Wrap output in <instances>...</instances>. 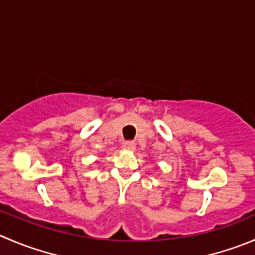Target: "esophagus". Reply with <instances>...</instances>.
Returning <instances> with one entry per match:
<instances>
[{
    "label": "esophagus",
    "mask_w": 255,
    "mask_h": 255,
    "mask_svg": "<svg viewBox=\"0 0 255 255\" xmlns=\"http://www.w3.org/2000/svg\"><path fill=\"white\" fill-rule=\"evenodd\" d=\"M123 147L127 148V149H134L135 143L133 140H126V142H123Z\"/></svg>",
    "instance_id": "1"
}]
</instances>
